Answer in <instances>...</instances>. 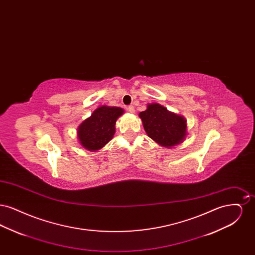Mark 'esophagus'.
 <instances>
[{
  "label": "esophagus",
  "mask_w": 255,
  "mask_h": 255,
  "mask_svg": "<svg viewBox=\"0 0 255 255\" xmlns=\"http://www.w3.org/2000/svg\"><path fill=\"white\" fill-rule=\"evenodd\" d=\"M127 110L130 112V113H134V108H133V105H129L127 107Z\"/></svg>",
  "instance_id": "1"
}]
</instances>
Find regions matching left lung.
Segmentation results:
<instances>
[{
    "mask_svg": "<svg viewBox=\"0 0 255 255\" xmlns=\"http://www.w3.org/2000/svg\"><path fill=\"white\" fill-rule=\"evenodd\" d=\"M139 118L146 133L160 145H177L185 137L186 121L159 104H149L145 111L139 113Z\"/></svg>",
    "mask_w": 255,
    "mask_h": 255,
    "instance_id": "1",
    "label": "left lung"
}]
</instances>
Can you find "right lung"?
Masks as SVG:
<instances>
[{
  "label": "right lung",
  "mask_w": 255,
  "mask_h": 255,
  "mask_svg": "<svg viewBox=\"0 0 255 255\" xmlns=\"http://www.w3.org/2000/svg\"><path fill=\"white\" fill-rule=\"evenodd\" d=\"M122 114L123 110L119 107L97 108L78 127V138L81 145L90 151H96L107 144L115 134L116 122Z\"/></svg>",
  "instance_id": "obj_1"
}]
</instances>
